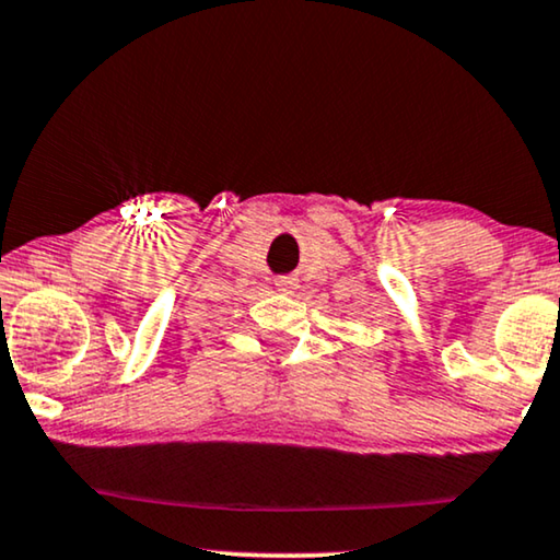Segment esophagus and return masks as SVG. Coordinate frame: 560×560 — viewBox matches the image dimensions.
Returning a JSON list of instances; mask_svg holds the SVG:
<instances>
[{
  "instance_id": "34e87169",
  "label": "esophagus",
  "mask_w": 560,
  "mask_h": 560,
  "mask_svg": "<svg viewBox=\"0 0 560 560\" xmlns=\"http://www.w3.org/2000/svg\"><path fill=\"white\" fill-rule=\"evenodd\" d=\"M296 289H299V279L296 277H281V279H277V291H281V294H294Z\"/></svg>"
}]
</instances>
